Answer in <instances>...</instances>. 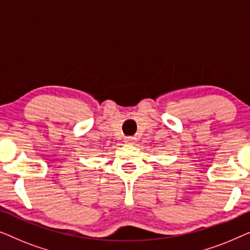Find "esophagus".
Returning <instances> with one entry per match:
<instances>
[{
    "label": "esophagus",
    "instance_id": "esophagus-1",
    "mask_svg": "<svg viewBox=\"0 0 250 250\" xmlns=\"http://www.w3.org/2000/svg\"><path fill=\"white\" fill-rule=\"evenodd\" d=\"M124 142L127 143V145H134V143L136 142V139L135 138H126Z\"/></svg>",
    "mask_w": 250,
    "mask_h": 250
}]
</instances>
